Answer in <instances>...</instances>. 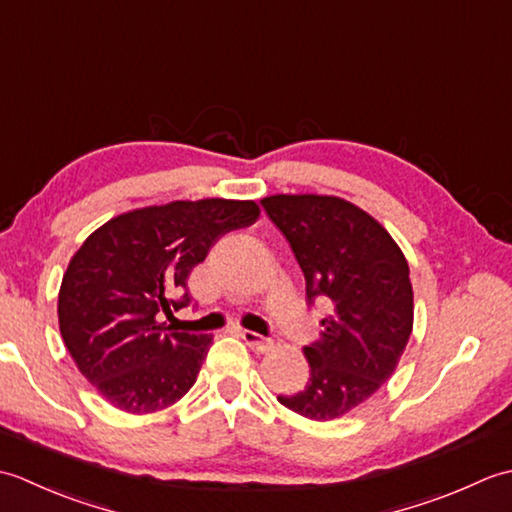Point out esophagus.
Segmentation results:
<instances>
[{"label": "esophagus", "instance_id": "1", "mask_svg": "<svg viewBox=\"0 0 512 512\" xmlns=\"http://www.w3.org/2000/svg\"><path fill=\"white\" fill-rule=\"evenodd\" d=\"M242 339L246 341L250 350H255V352H268L270 347H275V343H277L275 336H270L268 339V336H262V334L250 332V330H242Z\"/></svg>", "mask_w": 512, "mask_h": 512}]
</instances>
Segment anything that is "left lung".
Wrapping results in <instances>:
<instances>
[{"instance_id":"obj_1","label":"left lung","mask_w":512,"mask_h":512,"mask_svg":"<svg viewBox=\"0 0 512 512\" xmlns=\"http://www.w3.org/2000/svg\"><path fill=\"white\" fill-rule=\"evenodd\" d=\"M262 206L290 242L308 299L332 308L303 347L308 385L277 400L303 418L336 420L396 372L413 330L409 264L383 224L336 195L277 193Z\"/></svg>"}]
</instances>
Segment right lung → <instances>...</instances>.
Returning a JSON list of instances; mask_svg holds the SVG:
<instances>
[{
	"instance_id": "1",
	"label": "right lung",
	"mask_w": 512,
	"mask_h": 512,
	"mask_svg": "<svg viewBox=\"0 0 512 512\" xmlns=\"http://www.w3.org/2000/svg\"><path fill=\"white\" fill-rule=\"evenodd\" d=\"M253 200H176L96 228L59 290V330L79 372L112 407L145 416L193 387L213 336L171 332L158 314L191 301L187 279L224 233L255 224Z\"/></svg>"
}]
</instances>
